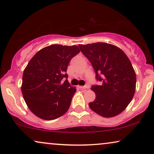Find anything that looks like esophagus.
Here are the masks:
<instances>
[{
	"instance_id": "esophagus-1",
	"label": "esophagus",
	"mask_w": 154,
	"mask_h": 154,
	"mask_svg": "<svg viewBox=\"0 0 154 154\" xmlns=\"http://www.w3.org/2000/svg\"><path fill=\"white\" fill-rule=\"evenodd\" d=\"M79 88L80 89H89L90 86L87 84V85H85V86H79Z\"/></svg>"
}]
</instances>
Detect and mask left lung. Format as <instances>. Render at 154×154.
I'll return each instance as SVG.
<instances>
[{
    "label": "left lung",
    "instance_id": "8db88e82",
    "mask_svg": "<svg viewBox=\"0 0 154 154\" xmlns=\"http://www.w3.org/2000/svg\"><path fill=\"white\" fill-rule=\"evenodd\" d=\"M79 46L101 81L100 85L92 86L96 97L89 103L90 108L105 118L120 114L132 101L136 89V73L129 58L112 44L98 42Z\"/></svg>",
    "mask_w": 154,
    "mask_h": 154
}]
</instances>
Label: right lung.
Returning a JSON list of instances; mask_svg holds the SVG:
<instances>
[{"mask_svg":"<svg viewBox=\"0 0 154 154\" xmlns=\"http://www.w3.org/2000/svg\"><path fill=\"white\" fill-rule=\"evenodd\" d=\"M80 51L77 45L54 44L40 50L29 62L21 89L27 106L37 117L50 121L68 111L76 89L70 85L66 72Z\"/></svg>","mask_w":154,"mask_h":154,"instance_id":"right-lung-1","label":"right lung"}]
</instances>
